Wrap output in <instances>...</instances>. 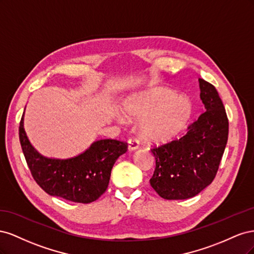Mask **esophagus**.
<instances>
[{
	"mask_svg": "<svg viewBox=\"0 0 254 254\" xmlns=\"http://www.w3.org/2000/svg\"><path fill=\"white\" fill-rule=\"evenodd\" d=\"M127 143H128L129 150H135V149H137V147H139V142H137L136 139H133V137H130V139H128Z\"/></svg>",
	"mask_w": 254,
	"mask_h": 254,
	"instance_id": "esophagus-1",
	"label": "esophagus"
}]
</instances>
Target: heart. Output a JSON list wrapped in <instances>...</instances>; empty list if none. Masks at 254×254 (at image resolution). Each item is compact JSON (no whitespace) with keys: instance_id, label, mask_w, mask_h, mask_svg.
Listing matches in <instances>:
<instances>
[{"instance_id":"heart-1","label":"heart","mask_w":254,"mask_h":254,"mask_svg":"<svg viewBox=\"0 0 254 254\" xmlns=\"http://www.w3.org/2000/svg\"><path fill=\"white\" fill-rule=\"evenodd\" d=\"M128 117L144 118L142 135L152 142H168L181 133L193 114V106L188 98L175 97L170 91L151 96L135 97L125 107Z\"/></svg>"}]
</instances>
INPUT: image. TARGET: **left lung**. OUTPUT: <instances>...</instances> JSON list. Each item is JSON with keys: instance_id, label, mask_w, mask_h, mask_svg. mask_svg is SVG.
<instances>
[{"instance_id": "obj_1", "label": "left lung", "mask_w": 254, "mask_h": 254, "mask_svg": "<svg viewBox=\"0 0 254 254\" xmlns=\"http://www.w3.org/2000/svg\"><path fill=\"white\" fill-rule=\"evenodd\" d=\"M199 84L206 110L188 127L186 135L151 148L156 168L150 186L168 200L194 197L211 184L228 142L229 120L218 92L202 78Z\"/></svg>"}]
</instances>
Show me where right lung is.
<instances>
[{
  "label": "right lung",
  "instance_id": "right-lung-1",
  "mask_svg": "<svg viewBox=\"0 0 254 254\" xmlns=\"http://www.w3.org/2000/svg\"><path fill=\"white\" fill-rule=\"evenodd\" d=\"M23 115L19 126L20 144L38 186L52 196L73 202L90 203L101 197L108 188L113 164L127 151L128 144L112 139L99 140L75 158L48 159L29 143L23 128Z\"/></svg>",
  "mask_w": 254,
  "mask_h": 254
}]
</instances>
